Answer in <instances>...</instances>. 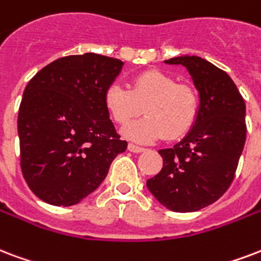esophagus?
<instances>
[{
    "mask_svg": "<svg viewBox=\"0 0 261 261\" xmlns=\"http://www.w3.org/2000/svg\"><path fill=\"white\" fill-rule=\"evenodd\" d=\"M128 150L134 153H141V152H144L145 149L142 148V146H138V145H135V144H128Z\"/></svg>",
    "mask_w": 261,
    "mask_h": 261,
    "instance_id": "esophagus-1",
    "label": "esophagus"
}]
</instances>
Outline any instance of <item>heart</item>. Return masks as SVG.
<instances>
[{
  "mask_svg": "<svg viewBox=\"0 0 261 261\" xmlns=\"http://www.w3.org/2000/svg\"><path fill=\"white\" fill-rule=\"evenodd\" d=\"M105 108L113 122L127 126L142 113L144 119L126 128V135L138 141L179 139L196 124L200 113V94L189 83H178L160 71H145L133 77L130 89L119 83L107 87Z\"/></svg>",
  "mask_w": 261,
  "mask_h": 261,
  "instance_id": "obj_1",
  "label": "heart"
}]
</instances>
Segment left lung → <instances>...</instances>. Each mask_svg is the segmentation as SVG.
I'll list each match as a JSON object with an SVG mask.
<instances>
[{"label": "left lung", "instance_id": "obj_1", "mask_svg": "<svg viewBox=\"0 0 261 261\" xmlns=\"http://www.w3.org/2000/svg\"><path fill=\"white\" fill-rule=\"evenodd\" d=\"M164 63L188 68L200 91V113L180 142L159 150L163 168L146 185L168 210L194 212L214 204L234 180L246 139L245 102L231 77L201 57Z\"/></svg>", "mask_w": 261, "mask_h": 261}]
</instances>
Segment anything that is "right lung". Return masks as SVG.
<instances>
[{
  "instance_id": "add662e5",
  "label": "right lung",
  "mask_w": 261,
  "mask_h": 261,
  "mask_svg": "<svg viewBox=\"0 0 261 261\" xmlns=\"http://www.w3.org/2000/svg\"><path fill=\"white\" fill-rule=\"evenodd\" d=\"M122 67L123 61L108 56H67L43 67L25 86L17 116L20 168L42 201L77 204L126 150L104 104L105 90Z\"/></svg>"
}]
</instances>
